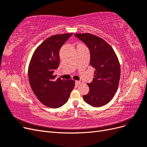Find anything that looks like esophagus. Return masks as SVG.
<instances>
[{
  "label": "esophagus",
  "instance_id": "1",
  "mask_svg": "<svg viewBox=\"0 0 147 147\" xmlns=\"http://www.w3.org/2000/svg\"><path fill=\"white\" fill-rule=\"evenodd\" d=\"M75 83H76L77 84H82V83H83V82L81 81V80H80V81L77 80V81H75Z\"/></svg>",
  "mask_w": 147,
  "mask_h": 147
}]
</instances>
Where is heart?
Segmentation results:
<instances>
[{
	"label": "heart",
	"mask_w": 147,
	"mask_h": 147,
	"mask_svg": "<svg viewBox=\"0 0 147 147\" xmlns=\"http://www.w3.org/2000/svg\"><path fill=\"white\" fill-rule=\"evenodd\" d=\"M80 44H82V43H79V44H78V45H80Z\"/></svg>",
	"instance_id": "b5f03b06"
}]
</instances>
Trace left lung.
I'll use <instances>...</instances> for the list:
<instances>
[{
  "label": "left lung",
  "mask_w": 147,
  "mask_h": 147,
  "mask_svg": "<svg viewBox=\"0 0 147 147\" xmlns=\"http://www.w3.org/2000/svg\"><path fill=\"white\" fill-rule=\"evenodd\" d=\"M90 50V65L94 67V78L88 83L90 91L83 96L87 104L99 107L113 99L121 75L120 64L113 49L104 39L90 33L75 34Z\"/></svg>",
  "instance_id": "1"
}]
</instances>
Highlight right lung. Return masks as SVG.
Wrapping results in <instances>:
<instances>
[{"mask_svg":"<svg viewBox=\"0 0 147 147\" xmlns=\"http://www.w3.org/2000/svg\"><path fill=\"white\" fill-rule=\"evenodd\" d=\"M73 34L51 35L34 51L28 67L29 81L39 101L48 107L56 109L67 102L75 86L74 80L56 78L55 70L59 65V50Z\"/></svg>","mask_w":147,"mask_h":147,"instance_id":"add662e5","label":"right lung"}]
</instances>
